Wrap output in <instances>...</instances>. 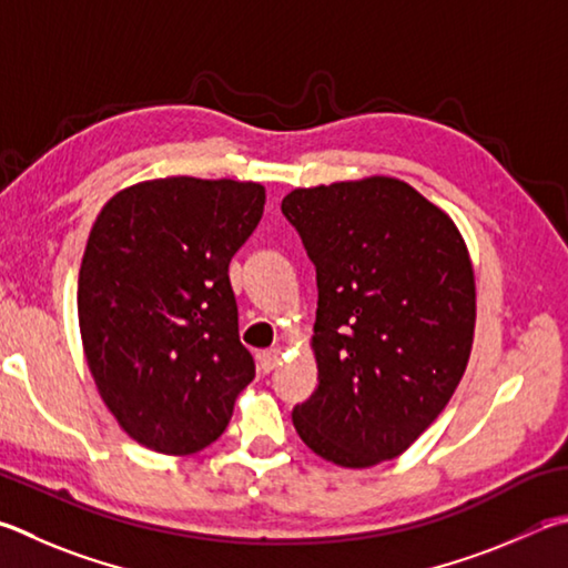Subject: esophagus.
Wrapping results in <instances>:
<instances>
[{
    "instance_id": "obj_1",
    "label": "esophagus",
    "mask_w": 568,
    "mask_h": 568,
    "mask_svg": "<svg viewBox=\"0 0 568 568\" xmlns=\"http://www.w3.org/2000/svg\"><path fill=\"white\" fill-rule=\"evenodd\" d=\"M277 365H281V349H265V353L257 355V369H261L263 375L273 373Z\"/></svg>"
}]
</instances>
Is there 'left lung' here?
Returning a JSON list of instances; mask_svg holds the SVG:
<instances>
[{
  "mask_svg": "<svg viewBox=\"0 0 568 568\" xmlns=\"http://www.w3.org/2000/svg\"><path fill=\"white\" fill-rule=\"evenodd\" d=\"M281 209L317 273V389L293 409L297 435L339 467L395 459L469 363L477 291L462 233L389 176L295 189Z\"/></svg>",
  "mask_w": 568,
  "mask_h": 568,
  "instance_id": "1",
  "label": "left lung"
}]
</instances>
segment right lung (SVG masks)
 <instances>
[{"label":"right lung","instance_id":"right-lung-1","mask_svg":"<svg viewBox=\"0 0 568 568\" xmlns=\"http://www.w3.org/2000/svg\"><path fill=\"white\" fill-rule=\"evenodd\" d=\"M263 205L261 183L171 176L119 191L91 225L81 343L101 399L139 445L195 455L253 383L229 265Z\"/></svg>","mask_w":568,"mask_h":568}]
</instances>
